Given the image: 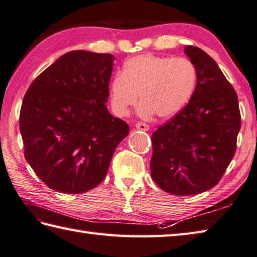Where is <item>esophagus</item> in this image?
Returning <instances> with one entry per match:
<instances>
[{
  "mask_svg": "<svg viewBox=\"0 0 257 257\" xmlns=\"http://www.w3.org/2000/svg\"><path fill=\"white\" fill-rule=\"evenodd\" d=\"M136 128L139 130H143V132H148L149 130V125L145 122H137L136 123Z\"/></svg>",
  "mask_w": 257,
  "mask_h": 257,
  "instance_id": "obj_1",
  "label": "esophagus"
}]
</instances>
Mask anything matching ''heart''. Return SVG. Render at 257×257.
<instances>
[{"mask_svg": "<svg viewBox=\"0 0 257 257\" xmlns=\"http://www.w3.org/2000/svg\"><path fill=\"white\" fill-rule=\"evenodd\" d=\"M196 83L197 70L190 60L142 54L125 61L121 74L111 80L110 103L113 112L123 117L140 94V114L172 118L188 103Z\"/></svg>", "mask_w": 257, "mask_h": 257, "instance_id": "obj_1", "label": "heart"}]
</instances>
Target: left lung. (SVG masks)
Instances as JSON below:
<instances>
[{
  "mask_svg": "<svg viewBox=\"0 0 257 257\" xmlns=\"http://www.w3.org/2000/svg\"><path fill=\"white\" fill-rule=\"evenodd\" d=\"M197 70L187 105L152 136L150 170L165 192L196 195L213 188L233 159L240 129L238 98L213 58L185 47Z\"/></svg>",
  "mask_w": 257,
  "mask_h": 257,
  "instance_id": "8db88e82",
  "label": "left lung"
}]
</instances>
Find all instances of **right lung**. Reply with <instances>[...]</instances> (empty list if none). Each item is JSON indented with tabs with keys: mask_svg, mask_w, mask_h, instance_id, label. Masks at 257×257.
<instances>
[{
	"mask_svg": "<svg viewBox=\"0 0 257 257\" xmlns=\"http://www.w3.org/2000/svg\"><path fill=\"white\" fill-rule=\"evenodd\" d=\"M112 54L60 57L25 93L20 111L24 156L49 188L81 194L102 182L129 125L108 111Z\"/></svg>",
	"mask_w": 257,
	"mask_h": 257,
	"instance_id": "add662e5",
	"label": "right lung"
}]
</instances>
